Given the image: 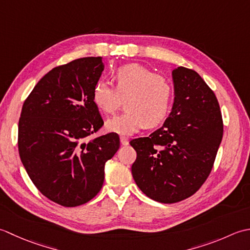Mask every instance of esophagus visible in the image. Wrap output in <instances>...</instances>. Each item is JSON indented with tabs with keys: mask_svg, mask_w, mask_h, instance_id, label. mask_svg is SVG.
Returning a JSON list of instances; mask_svg holds the SVG:
<instances>
[{
	"mask_svg": "<svg viewBox=\"0 0 250 250\" xmlns=\"http://www.w3.org/2000/svg\"><path fill=\"white\" fill-rule=\"evenodd\" d=\"M120 140H121V145L122 146H127L129 144V141H128V138H127V137H124V136H122L121 138H120Z\"/></svg>",
	"mask_w": 250,
	"mask_h": 250,
	"instance_id": "obj_1",
	"label": "esophagus"
}]
</instances>
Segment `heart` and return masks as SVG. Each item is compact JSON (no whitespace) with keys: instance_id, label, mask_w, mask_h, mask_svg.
<instances>
[{"instance_id":"heart-1","label":"heart","mask_w":250,"mask_h":250,"mask_svg":"<svg viewBox=\"0 0 250 250\" xmlns=\"http://www.w3.org/2000/svg\"><path fill=\"white\" fill-rule=\"evenodd\" d=\"M115 89L104 81L94 86L97 108L112 114L125 98L126 110L105 122V128L120 135H131L146 125L156 126L166 118L172 99L169 80L138 63L122 65L114 71Z\"/></svg>"}]
</instances>
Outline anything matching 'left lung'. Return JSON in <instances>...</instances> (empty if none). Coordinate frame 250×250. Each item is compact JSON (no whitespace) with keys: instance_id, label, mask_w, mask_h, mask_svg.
Here are the masks:
<instances>
[{"instance_id":"obj_1","label":"left lung","mask_w":250,"mask_h":250,"mask_svg":"<svg viewBox=\"0 0 250 250\" xmlns=\"http://www.w3.org/2000/svg\"><path fill=\"white\" fill-rule=\"evenodd\" d=\"M174 104L164 124L129 144L137 152L131 166L136 185L160 203L193 195L209 176L223 135L218 100L194 70H172Z\"/></svg>"}]
</instances>
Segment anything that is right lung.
<instances>
[{"label":"right lung","mask_w":250,"mask_h":250,"mask_svg":"<svg viewBox=\"0 0 250 250\" xmlns=\"http://www.w3.org/2000/svg\"><path fill=\"white\" fill-rule=\"evenodd\" d=\"M104 64L85 57L45 74L22 105L20 160L43 195L65 207L87 203L100 191L104 165L120 147L115 132L87 140L104 125L93 90Z\"/></svg>","instance_id":"obj_1"}]
</instances>
